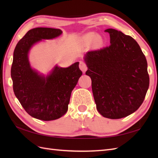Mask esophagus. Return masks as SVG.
I'll use <instances>...</instances> for the list:
<instances>
[{"label": "esophagus", "mask_w": 158, "mask_h": 158, "mask_svg": "<svg viewBox=\"0 0 158 158\" xmlns=\"http://www.w3.org/2000/svg\"><path fill=\"white\" fill-rule=\"evenodd\" d=\"M79 69H81L82 72L85 73L87 69H88V67H87V65L85 64V63L83 61H80L79 62Z\"/></svg>", "instance_id": "34e87169"}]
</instances>
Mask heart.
<instances>
[{"label":"heart","mask_w":158,"mask_h":158,"mask_svg":"<svg viewBox=\"0 0 158 158\" xmlns=\"http://www.w3.org/2000/svg\"><path fill=\"white\" fill-rule=\"evenodd\" d=\"M83 40L86 44L90 45L94 43V45L96 47H100L103 43L102 39L98 36V35L95 32H88L83 36Z\"/></svg>","instance_id":"heart-1"}]
</instances>
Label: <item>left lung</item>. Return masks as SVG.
Listing matches in <instances>:
<instances>
[{"mask_svg":"<svg viewBox=\"0 0 158 158\" xmlns=\"http://www.w3.org/2000/svg\"><path fill=\"white\" fill-rule=\"evenodd\" d=\"M110 45L87 52L85 74L92 79L96 109L109 119H121L142 105L149 85L147 62L132 36L115 29L105 31Z\"/></svg>","mask_w":158,"mask_h":158,"instance_id":"obj_1","label":"left lung"}]
</instances>
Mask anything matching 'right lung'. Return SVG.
<instances>
[{
  "mask_svg": "<svg viewBox=\"0 0 158 158\" xmlns=\"http://www.w3.org/2000/svg\"><path fill=\"white\" fill-rule=\"evenodd\" d=\"M62 33L61 30L52 28L31 29L19 40L13 52V92L26 111L36 119L52 121L64 115L73 89L82 75L79 62L68 68L56 66L47 77L30 65L28 55L32 47L42 39H54Z\"/></svg>",
  "mask_w": 158,
  "mask_h": 158,
  "instance_id": "obj_1",
  "label": "right lung"
}]
</instances>
